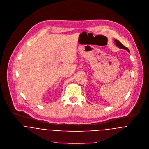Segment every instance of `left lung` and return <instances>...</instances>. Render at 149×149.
Masks as SVG:
<instances>
[{
	"instance_id": "1",
	"label": "left lung",
	"mask_w": 149,
	"mask_h": 149,
	"mask_svg": "<svg viewBox=\"0 0 149 149\" xmlns=\"http://www.w3.org/2000/svg\"><path fill=\"white\" fill-rule=\"evenodd\" d=\"M114 41H115V44H116V45L118 47V48H121V49H125V50H126V51H127L129 52H129V49L127 48H126V47H125V46H123L119 41H118L117 40H114Z\"/></svg>"
}]
</instances>
